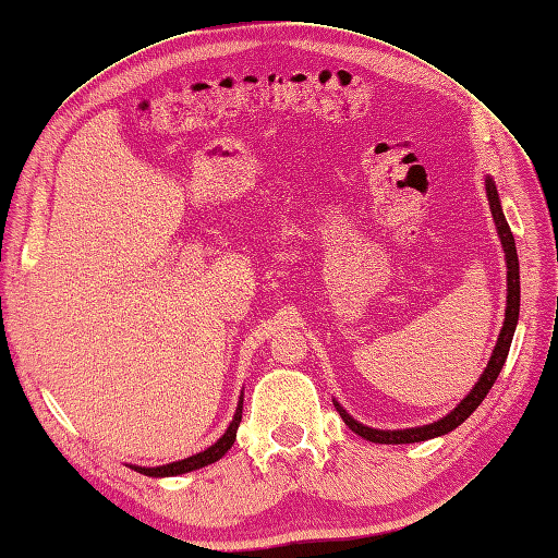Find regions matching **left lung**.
<instances>
[{"label": "left lung", "instance_id": "8db88e82", "mask_svg": "<svg viewBox=\"0 0 558 558\" xmlns=\"http://www.w3.org/2000/svg\"><path fill=\"white\" fill-rule=\"evenodd\" d=\"M484 189H486L488 209H492L496 232H498L500 244H502L505 267H508V300H505V320H502V328L498 332V340H496L492 359H488L484 373L480 375L475 386L470 388V393L459 404H456V408L449 414H445L442 418H437V421H433V424H426V426L398 428V430L369 428V426L361 424V421L353 418L342 408V404L332 398L335 410L340 412V416L344 418V424L353 433L361 435L363 440L377 442V445H412V442H426V440H433V437L447 435L453 428H459L463 421L480 408L482 400L486 398L488 391H492V386L496 384V379L500 375V369L505 365V359H508V353H510V344H512V337H514V330H517V320H519V300H521V291H519V258H517V246H514L512 230H510L508 221H505V214H502V207H500L496 181L488 177V174L484 177Z\"/></svg>", "mask_w": 558, "mask_h": 558}]
</instances>
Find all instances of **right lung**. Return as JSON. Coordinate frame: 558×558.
<instances>
[{"label":"right lung","instance_id":"add662e5","mask_svg":"<svg viewBox=\"0 0 558 558\" xmlns=\"http://www.w3.org/2000/svg\"><path fill=\"white\" fill-rule=\"evenodd\" d=\"M242 404H244V393L240 396L238 410H234V416L230 421L228 430L221 437H218V440L211 447H207L205 451L193 453V456H189V459H181V461L167 463V465L144 468V465H132L130 463L128 468L142 472V475H146V477H177V475H185V472H193V470L205 468L209 463H216L218 459H223V456L228 453V449L234 445V440H238V428H240V421H242Z\"/></svg>","mask_w":558,"mask_h":558}]
</instances>
